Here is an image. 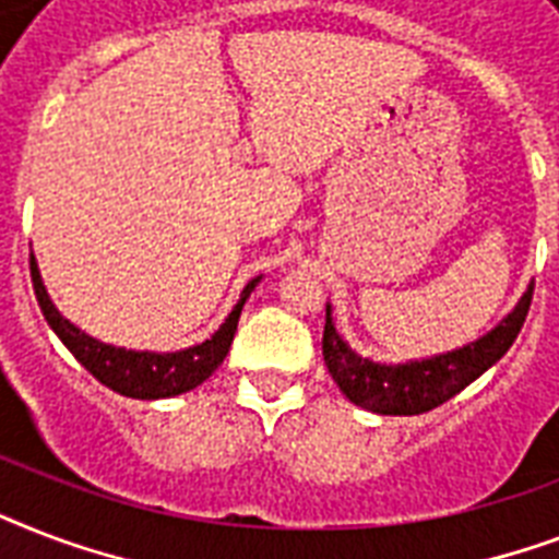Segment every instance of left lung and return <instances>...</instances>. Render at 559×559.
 Listing matches in <instances>:
<instances>
[{
  "mask_svg": "<svg viewBox=\"0 0 559 559\" xmlns=\"http://www.w3.org/2000/svg\"><path fill=\"white\" fill-rule=\"evenodd\" d=\"M531 298H534V284L525 289L520 305L513 307L511 313L481 340L469 342L464 348L438 354V357L412 359V362H400V366L371 362V359L359 357L357 350H350L348 342L336 333L331 305H328L322 336L324 366H328L342 394L368 412H377V415H424L429 408L455 397L459 391L467 389L469 382L481 377L487 368L496 366L508 354L513 340L520 336L522 324H525Z\"/></svg>",
  "mask_w": 559,
  "mask_h": 559,
  "instance_id": "8db88e82",
  "label": "left lung"
}]
</instances>
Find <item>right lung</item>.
Returning <instances> with one entry per match:
<instances>
[{
	"label": "right lung",
	"instance_id": "obj_1",
	"mask_svg": "<svg viewBox=\"0 0 559 559\" xmlns=\"http://www.w3.org/2000/svg\"><path fill=\"white\" fill-rule=\"evenodd\" d=\"M31 281H34V293H37L39 310L46 316V322L51 324V331L60 336L66 348L72 350L74 359L81 362L86 371L98 382H104L107 389L124 394V397L135 400H162L177 397L186 391L197 389L202 380H209L211 373L217 371V366L226 359L231 340H235L237 319L243 310L246 298L252 296V289L258 287V278H252L240 293V301L235 310L226 316V322L219 324V331L214 336L193 348L174 350V354H156V350H127L107 345V342L95 340L90 333H83L81 328H74L69 319L60 316L51 298L46 293V284L39 278L37 261L31 254Z\"/></svg>",
	"mask_w": 559,
	"mask_h": 559
}]
</instances>
